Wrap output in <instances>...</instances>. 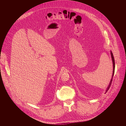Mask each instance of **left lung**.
<instances>
[{"label":"left lung","instance_id":"1","mask_svg":"<svg viewBox=\"0 0 126 126\" xmlns=\"http://www.w3.org/2000/svg\"><path fill=\"white\" fill-rule=\"evenodd\" d=\"M111 57H112V61H113V75H112V79L111 80V81L110 82V84L108 86V88H107V90L106 91V93L108 91V90L109 89L111 85V84H112V80H113V76H114V72H115V60H114V56H113V53L111 51Z\"/></svg>","mask_w":126,"mask_h":126}]
</instances>
